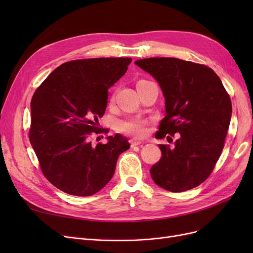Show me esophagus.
I'll use <instances>...</instances> for the list:
<instances>
[{"label": "esophagus", "mask_w": 253, "mask_h": 253, "mask_svg": "<svg viewBox=\"0 0 253 253\" xmlns=\"http://www.w3.org/2000/svg\"><path fill=\"white\" fill-rule=\"evenodd\" d=\"M129 143H131V147L134 148V147H137V145H140L142 142L139 140H136V139H131L129 140Z\"/></svg>", "instance_id": "esophagus-1"}]
</instances>
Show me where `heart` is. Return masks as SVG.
Returning <instances> with one entry per match:
<instances>
[{"instance_id": "obj_1", "label": "heart", "mask_w": 253, "mask_h": 253, "mask_svg": "<svg viewBox=\"0 0 253 253\" xmlns=\"http://www.w3.org/2000/svg\"><path fill=\"white\" fill-rule=\"evenodd\" d=\"M147 128H148V121L143 119H128L121 121L119 124V129L120 131L126 134L133 137H143L147 134Z\"/></svg>"}]
</instances>
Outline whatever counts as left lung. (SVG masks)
Returning <instances> with one entry per match:
<instances>
[{
    "label": "left lung",
    "mask_w": 253,
    "mask_h": 253,
    "mask_svg": "<svg viewBox=\"0 0 253 253\" xmlns=\"http://www.w3.org/2000/svg\"><path fill=\"white\" fill-rule=\"evenodd\" d=\"M135 64L154 77L166 99L157 138L176 134L174 147L159 144L162 158L151 168L157 186L183 192L212 173L224 149L232 113L231 99L207 65L176 58H149Z\"/></svg>",
    "instance_id": "left-lung-1"
}]
</instances>
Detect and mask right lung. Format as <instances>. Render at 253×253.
I'll return each mask as SVG.
<instances>
[{
	"mask_svg": "<svg viewBox=\"0 0 253 253\" xmlns=\"http://www.w3.org/2000/svg\"><path fill=\"white\" fill-rule=\"evenodd\" d=\"M132 58H90L57 67L32 98L29 141L47 180L63 192L89 196L113 177L119 155L129 149L126 137L90 142L106 134L98 126L108 103V89L127 70Z\"/></svg>",
	"mask_w": 253,
	"mask_h": 253,
	"instance_id": "right-lung-1",
	"label": "right lung"
}]
</instances>
